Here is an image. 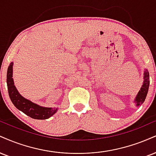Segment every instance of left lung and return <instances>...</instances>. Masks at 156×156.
Here are the masks:
<instances>
[{
    "mask_svg": "<svg viewBox=\"0 0 156 156\" xmlns=\"http://www.w3.org/2000/svg\"><path fill=\"white\" fill-rule=\"evenodd\" d=\"M150 80H149V73L147 70H144V81L142 84L141 89L136 95V98L134 99V102L136 103V107L141 105L144 101L145 100L147 94L148 92V89H149Z\"/></svg>",
    "mask_w": 156,
    "mask_h": 156,
    "instance_id": "left-lung-1",
    "label": "left lung"
}]
</instances>
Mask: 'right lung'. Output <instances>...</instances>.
<instances>
[{
  "instance_id": "add662e5",
  "label": "right lung",
  "mask_w": 156,
  "mask_h": 156,
  "mask_svg": "<svg viewBox=\"0 0 156 156\" xmlns=\"http://www.w3.org/2000/svg\"><path fill=\"white\" fill-rule=\"evenodd\" d=\"M13 62H11L7 70V86L9 97L18 110L32 119L45 120L50 118L57 111V108H44L25 99L19 93L13 80Z\"/></svg>"
}]
</instances>
